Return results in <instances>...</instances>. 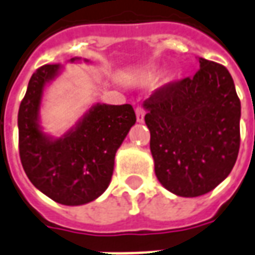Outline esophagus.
<instances>
[{
    "label": "esophagus",
    "mask_w": 255,
    "mask_h": 255,
    "mask_svg": "<svg viewBox=\"0 0 255 255\" xmlns=\"http://www.w3.org/2000/svg\"><path fill=\"white\" fill-rule=\"evenodd\" d=\"M135 116H137V122H143V117H145V110L142 107H137L135 109Z\"/></svg>",
    "instance_id": "obj_1"
}]
</instances>
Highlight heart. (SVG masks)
<instances>
[{
	"mask_svg": "<svg viewBox=\"0 0 255 255\" xmlns=\"http://www.w3.org/2000/svg\"><path fill=\"white\" fill-rule=\"evenodd\" d=\"M149 78H150V79H152V78H153V74H150V76H149Z\"/></svg>",
	"mask_w": 255,
	"mask_h": 255,
	"instance_id": "obj_1",
	"label": "heart"
}]
</instances>
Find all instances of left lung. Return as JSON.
I'll return each instance as SVG.
<instances>
[{"instance_id":"8db88e82","label":"left lung","mask_w":255,"mask_h":255,"mask_svg":"<svg viewBox=\"0 0 255 255\" xmlns=\"http://www.w3.org/2000/svg\"><path fill=\"white\" fill-rule=\"evenodd\" d=\"M193 78L165 84L143 102L158 181L183 198L210 192L239 152L241 101L225 66L199 57Z\"/></svg>"}]
</instances>
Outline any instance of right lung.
Masks as SVG:
<instances>
[{"instance_id": "right-lung-1", "label": "right lung", "mask_w": 255, "mask_h": 255, "mask_svg": "<svg viewBox=\"0 0 255 255\" xmlns=\"http://www.w3.org/2000/svg\"><path fill=\"white\" fill-rule=\"evenodd\" d=\"M60 70L62 64H45L30 78L18 110V149L36 188L56 203L82 206L99 198L110 184L116 153L135 124V113L131 105L97 103L62 137L45 134L40 126L41 99Z\"/></svg>"}]
</instances>
